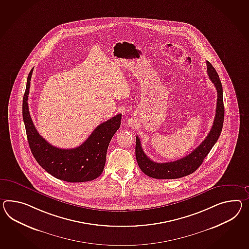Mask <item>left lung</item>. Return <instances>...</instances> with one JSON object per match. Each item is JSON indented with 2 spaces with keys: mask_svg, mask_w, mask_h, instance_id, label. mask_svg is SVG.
<instances>
[{
  "mask_svg": "<svg viewBox=\"0 0 249 249\" xmlns=\"http://www.w3.org/2000/svg\"><path fill=\"white\" fill-rule=\"evenodd\" d=\"M207 73L209 78L215 85L218 98L216 114L211 131L206 139L188 156L168 163H157L152 161L143 151L139 137H136V159L141 171L146 176L156 179H176L193 174L199 168L204 158L215 145L221 133L224 122L223 90L218 74L213 65L207 61Z\"/></svg>",
  "mask_w": 249,
  "mask_h": 249,
  "instance_id": "8db88e82",
  "label": "left lung"
}]
</instances>
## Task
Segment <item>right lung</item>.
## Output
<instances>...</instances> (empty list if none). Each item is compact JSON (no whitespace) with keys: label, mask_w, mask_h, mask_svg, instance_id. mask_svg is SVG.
Masks as SVG:
<instances>
[{"label":"right lung","mask_w":249,"mask_h":249,"mask_svg":"<svg viewBox=\"0 0 249 249\" xmlns=\"http://www.w3.org/2000/svg\"><path fill=\"white\" fill-rule=\"evenodd\" d=\"M33 68L28 75L22 103L27 139L36 162L51 176L68 182H88L103 173L110 140L119 129L122 114L100 124L85 142L75 148L62 149L49 144L38 134L31 119L28 99Z\"/></svg>","instance_id":"1"}]
</instances>
